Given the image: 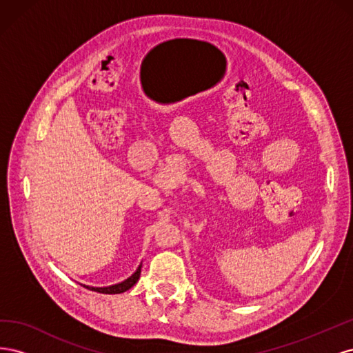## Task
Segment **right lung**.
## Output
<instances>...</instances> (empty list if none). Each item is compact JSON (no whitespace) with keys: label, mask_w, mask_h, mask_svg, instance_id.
<instances>
[{"label":"right lung","mask_w":353,"mask_h":353,"mask_svg":"<svg viewBox=\"0 0 353 353\" xmlns=\"http://www.w3.org/2000/svg\"><path fill=\"white\" fill-rule=\"evenodd\" d=\"M140 274H141V265L138 266L137 271L130 276V279H126V280L122 281V283H117V284L108 285V287H91V285H85V284H81V285H83L85 288H88V290L97 292V293L119 294V293H123V292H126V290H130V288H131L138 280H140Z\"/></svg>","instance_id":"1"}]
</instances>
